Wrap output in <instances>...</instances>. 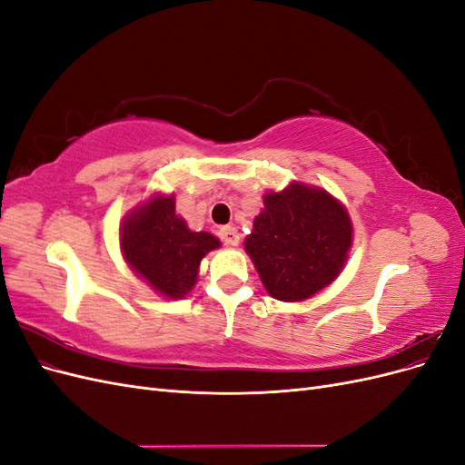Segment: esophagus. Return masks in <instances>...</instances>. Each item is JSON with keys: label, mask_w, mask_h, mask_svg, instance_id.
Returning a JSON list of instances; mask_svg holds the SVG:
<instances>
[{"label": "esophagus", "mask_w": 465, "mask_h": 465, "mask_svg": "<svg viewBox=\"0 0 465 465\" xmlns=\"http://www.w3.org/2000/svg\"><path fill=\"white\" fill-rule=\"evenodd\" d=\"M219 236H221V241L229 246H238V242H241V234H238V231L234 227H223L219 231Z\"/></svg>", "instance_id": "obj_1"}]
</instances>
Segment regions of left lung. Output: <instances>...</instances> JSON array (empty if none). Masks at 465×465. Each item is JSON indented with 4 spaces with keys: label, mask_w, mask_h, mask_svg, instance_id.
I'll return each instance as SVG.
<instances>
[{
    "label": "left lung",
    "mask_w": 465,
    "mask_h": 465,
    "mask_svg": "<svg viewBox=\"0 0 465 465\" xmlns=\"http://www.w3.org/2000/svg\"><path fill=\"white\" fill-rule=\"evenodd\" d=\"M263 205L244 242L263 287L285 302L312 297L345 263L353 238L345 207L301 184L265 193Z\"/></svg>",
    "instance_id": "1"
}]
</instances>
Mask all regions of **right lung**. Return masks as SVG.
<instances>
[{
  "instance_id": "add662e5",
  "label": "right lung",
  "mask_w": 465,
  "mask_h": 465,
  "mask_svg": "<svg viewBox=\"0 0 465 465\" xmlns=\"http://www.w3.org/2000/svg\"><path fill=\"white\" fill-rule=\"evenodd\" d=\"M221 242L209 232H193L174 211V198H154L122 229V252L132 270L168 299H180L193 287L207 252Z\"/></svg>"
}]
</instances>
